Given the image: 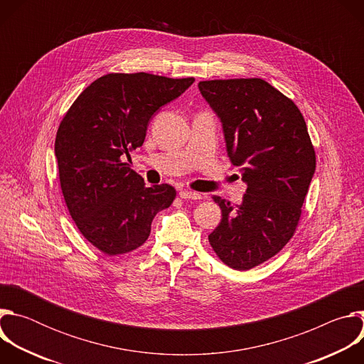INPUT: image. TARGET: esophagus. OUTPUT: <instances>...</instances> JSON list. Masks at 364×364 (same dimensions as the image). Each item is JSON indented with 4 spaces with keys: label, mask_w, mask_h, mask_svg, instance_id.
I'll return each mask as SVG.
<instances>
[{
    "label": "esophagus",
    "mask_w": 364,
    "mask_h": 364,
    "mask_svg": "<svg viewBox=\"0 0 364 364\" xmlns=\"http://www.w3.org/2000/svg\"><path fill=\"white\" fill-rule=\"evenodd\" d=\"M178 196H180L181 198H184V200H198V198H201V196H200L198 193L191 191V190H181V191L178 193Z\"/></svg>",
    "instance_id": "1"
}]
</instances>
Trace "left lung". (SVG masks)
Segmentation results:
<instances>
[{
	"label": "left lung",
	"instance_id": "left-lung-1",
	"mask_svg": "<svg viewBox=\"0 0 364 364\" xmlns=\"http://www.w3.org/2000/svg\"><path fill=\"white\" fill-rule=\"evenodd\" d=\"M198 89L220 118L229 159L247 184L239 205L212 197L222 220L209 242L223 264L247 271L294 236L316 151L298 107L264 79L203 80Z\"/></svg>",
	"mask_w": 364,
	"mask_h": 364
}]
</instances>
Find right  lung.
I'll return each mask as SVG.
<instances>
[{"label":"right lung","mask_w":364,"mask_h":364,"mask_svg":"<svg viewBox=\"0 0 364 364\" xmlns=\"http://www.w3.org/2000/svg\"><path fill=\"white\" fill-rule=\"evenodd\" d=\"M194 77L108 73L92 82L63 117L55 142L59 178L77 229L109 256L135 250L176 188L146 187L124 161L144 144L151 117L186 92Z\"/></svg>","instance_id":"1"}]
</instances>
